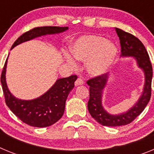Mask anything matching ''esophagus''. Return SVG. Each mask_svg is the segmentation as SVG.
Instances as JSON below:
<instances>
[{"label": "esophagus", "instance_id": "34e87169", "mask_svg": "<svg viewBox=\"0 0 154 154\" xmlns=\"http://www.w3.org/2000/svg\"><path fill=\"white\" fill-rule=\"evenodd\" d=\"M83 80H82V79L81 78H78L77 79V80L75 81V85L77 86V85H83Z\"/></svg>", "mask_w": 154, "mask_h": 154}]
</instances>
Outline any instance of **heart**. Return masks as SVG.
Instances as JSON below:
<instances>
[{
	"instance_id": "b5f03b06",
	"label": "heart",
	"mask_w": 154,
	"mask_h": 154,
	"mask_svg": "<svg viewBox=\"0 0 154 154\" xmlns=\"http://www.w3.org/2000/svg\"><path fill=\"white\" fill-rule=\"evenodd\" d=\"M75 58L85 62L87 72L93 76L103 75L111 70L118 55L117 47L106 38L98 35L80 37L70 47ZM72 66L76 63L70 55L65 56Z\"/></svg>"
}]
</instances>
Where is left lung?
I'll list each match as a JSON object with an SVG mask.
<instances>
[{"label":"left lung","instance_id":"left-lung-1","mask_svg":"<svg viewBox=\"0 0 154 154\" xmlns=\"http://www.w3.org/2000/svg\"><path fill=\"white\" fill-rule=\"evenodd\" d=\"M121 46V56L134 57L137 65L143 71L145 84L143 91L138 101L130 109L119 115H111L104 109L102 105L103 91L108 81V74L98 75L87 81L89 85V100L88 110L89 113L103 126H119L127 125L133 122L143 111L151 96V82L153 69L149 55L143 44L131 34L116 28Z\"/></svg>","mask_w":154,"mask_h":154}]
</instances>
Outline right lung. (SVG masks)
Returning a JSON list of instances; mask_svg holds the SVG:
<instances>
[{"label": "right lung", "instance_id": "1", "mask_svg": "<svg viewBox=\"0 0 154 154\" xmlns=\"http://www.w3.org/2000/svg\"><path fill=\"white\" fill-rule=\"evenodd\" d=\"M69 29L68 27H38L27 31L14 42L11 49L22 42L46 35L58 34ZM8 58L3 68L1 82L5 95V103L16 116L35 127H46L55 123L62 118L65 111V101L69 92L74 88L77 76L73 75L67 78L59 79L48 91L40 97L31 100H21L11 93L6 83V68Z\"/></svg>", "mask_w": 154, "mask_h": 154}]
</instances>
